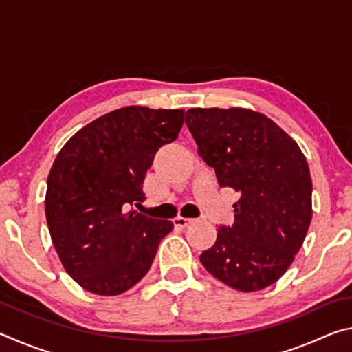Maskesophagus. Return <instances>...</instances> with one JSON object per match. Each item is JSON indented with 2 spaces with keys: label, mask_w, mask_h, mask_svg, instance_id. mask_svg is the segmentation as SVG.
Instances as JSON below:
<instances>
[{
  "label": "esophagus",
  "mask_w": 352,
  "mask_h": 352,
  "mask_svg": "<svg viewBox=\"0 0 352 352\" xmlns=\"http://www.w3.org/2000/svg\"><path fill=\"white\" fill-rule=\"evenodd\" d=\"M192 222V219H188V217H182L178 216L174 219V225L178 226V228H186V226Z\"/></svg>",
  "instance_id": "obj_1"
}]
</instances>
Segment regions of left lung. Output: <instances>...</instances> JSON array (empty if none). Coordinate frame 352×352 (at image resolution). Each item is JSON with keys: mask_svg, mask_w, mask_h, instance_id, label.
Instances as JSON below:
<instances>
[{"mask_svg": "<svg viewBox=\"0 0 352 352\" xmlns=\"http://www.w3.org/2000/svg\"><path fill=\"white\" fill-rule=\"evenodd\" d=\"M186 126L222 188L241 194L233 226H220L200 262L241 292L276 283L295 259L312 220L306 157L284 130L247 109H190Z\"/></svg>", "mask_w": 352, "mask_h": 352, "instance_id": "obj_1", "label": "left lung"}]
</instances>
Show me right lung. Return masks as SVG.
I'll list each match as a JSON object with an SVG mask.
<instances>
[{"instance_id": "1", "label": "right lung", "mask_w": 352, "mask_h": 352, "mask_svg": "<svg viewBox=\"0 0 352 352\" xmlns=\"http://www.w3.org/2000/svg\"><path fill=\"white\" fill-rule=\"evenodd\" d=\"M184 110L124 107L94 119L58 152L45 212L65 270L96 295L113 296L141 281L170 220L133 210L158 148L175 141Z\"/></svg>"}]
</instances>
